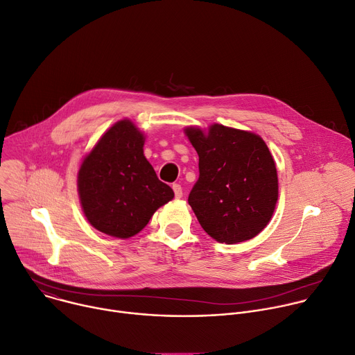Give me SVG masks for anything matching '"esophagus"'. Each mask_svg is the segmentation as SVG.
<instances>
[{
	"label": "esophagus",
	"instance_id": "1",
	"mask_svg": "<svg viewBox=\"0 0 355 355\" xmlns=\"http://www.w3.org/2000/svg\"><path fill=\"white\" fill-rule=\"evenodd\" d=\"M172 189H173V191H175V197H176V198H182V196H183L182 186L178 184V183H175V184L172 186Z\"/></svg>",
	"mask_w": 355,
	"mask_h": 355
}]
</instances>
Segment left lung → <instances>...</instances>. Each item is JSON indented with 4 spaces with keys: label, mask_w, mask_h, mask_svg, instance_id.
Wrapping results in <instances>:
<instances>
[{
    "label": "left lung",
    "mask_w": 355,
    "mask_h": 355,
    "mask_svg": "<svg viewBox=\"0 0 355 355\" xmlns=\"http://www.w3.org/2000/svg\"><path fill=\"white\" fill-rule=\"evenodd\" d=\"M184 134L198 154L200 178L189 204L201 228L217 242L234 245L259 235L278 200V178L264 139L218 123Z\"/></svg>",
    "instance_id": "obj_1"
}]
</instances>
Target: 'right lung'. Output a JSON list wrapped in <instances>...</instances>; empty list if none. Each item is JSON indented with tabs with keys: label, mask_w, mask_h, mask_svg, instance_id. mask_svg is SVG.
<instances>
[{
	"label": "right lung",
	"mask_w": 355,
	"mask_h": 355,
	"mask_svg": "<svg viewBox=\"0 0 355 355\" xmlns=\"http://www.w3.org/2000/svg\"><path fill=\"white\" fill-rule=\"evenodd\" d=\"M144 143L146 134L123 119L102 134L81 162L77 186L84 216L109 236L137 235L175 196L147 161Z\"/></svg>",
	"instance_id": "add662e5"
}]
</instances>
